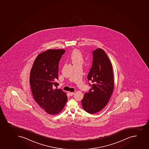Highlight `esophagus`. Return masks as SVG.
I'll use <instances>...</instances> for the list:
<instances>
[{"instance_id":"obj_1","label":"esophagus","mask_w":149,"mask_h":149,"mask_svg":"<svg viewBox=\"0 0 149 149\" xmlns=\"http://www.w3.org/2000/svg\"><path fill=\"white\" fill-rule=\"evenodd\" d=\"M69 94L70 96H72L74 95V93H73V92H69Z\"/></svg>"}]
</instances>
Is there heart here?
Masks as SVG:
<instances>
[{"mask_svg":"<svg viewBox=\"0 0 149 149\" xmlns=\"http://www.w3.org/2000/svg\"><path fill=\"white\" fill-rule=\"evenodd\" d=\"M70 60L74 67L79 65L81 66L84 63V57L81 52L78 49H75L71 54Z\"/></svg>","mask_w":149,"mask_h":149,"instance_id":"obj_1","label":"heart"}]
</instances>
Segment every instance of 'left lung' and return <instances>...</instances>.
Masks as SVG:
<instances>
[{
    "mask_svg": "<svg viewBox=\"0 0 149 149\" xmlns=\"http://www.w3.org/2000/svg\"><path fill=\"white\" fill-rule=\"evenodd\" d=\"M93 62L89 72L88 81L92 84L88 93H85L81 104L89 113L102 110L109 102L113 90V75L112 65L102 49L93 51Z\"/></svg>",
    "mask_w": 149,
    "mask_h": 149,
    "instance_id": "left-lung-1",
    "label": "left lung"
}]
</instances>
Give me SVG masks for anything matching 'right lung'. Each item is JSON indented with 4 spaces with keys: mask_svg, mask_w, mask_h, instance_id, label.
I'll return each instance as SVG.
<instances>
[{
    "mask_svg": "<svg viewBox=\"0 0 149 149\" xmlns=\"http://www.w3.org/2000/svg\"><path fill=\"white\" fill-rule=\"evenodd\" d=\"M64 49H49L40 53L34 61L30 73L33 97L47 113L56 115L68 100L66 93L57 88L59 63ZM56 88H55V87Z\"/></svg>",
    "mask_w": 149,
    "mask_h": 149,
    "instance_id": "obj_1",
    "label": "right lung"
}]
</instances>
